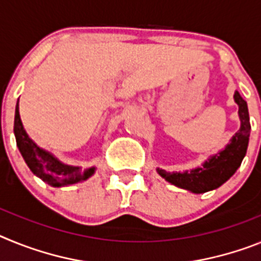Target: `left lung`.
<instances>
[{
  "label": "left lung",
  "instance_id": "obj_1",
  "mask_svg": "<svg viewBox=\"0 0 261 261\" xmlns=\"http://www.w3.org/2000/svg\"><path fill=\"white\" fill-rule=\"evenodd\" d=\"M235 102L239 106L240 128L234 137L231 138L230 143L225 149L218 153L210 156L199 168L185 172H167L158 168V173L163 178L176 185L178 188L187 189L192 193H205L209 190L217 189L237 172L242 164V160L246 156L248 140H250V114L247 102L242 98L239 92L234 94Z\"/></svg>",
  "mask_w": 261,
  "mask_h": 261
}]
</instances>
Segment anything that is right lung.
Returning <instances> with one entry per match:
<instances>
[{
	"label": "right lung",
	"mask_w": 261,
	"mask_h": 261,
	"mask_svg": "<svg viewBox=\"0 0 261 261\" xmlns=\"http://www.w3.org/2000/svg\"><path fill=\"white\" fill-rule=\"evenodd\" d=\"M14 135L19 152L24 159L27 167L31 169L34 174H36L38 177L52 187L60 188L77 184L89 178L96 171L94 167L83 171L80 167L64 164L48 151L36 146L24 131L21 117H19L18 102L15 106Z\"/></svg>",
	"instance_id": "right-lung-1"
}]
</instances>
